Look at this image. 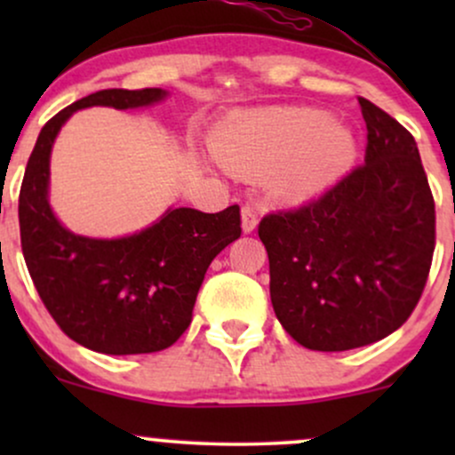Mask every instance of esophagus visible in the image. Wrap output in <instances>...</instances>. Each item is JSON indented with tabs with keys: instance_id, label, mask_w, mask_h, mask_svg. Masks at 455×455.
I'll list each match as a JSON object with an SVG mask.
<instances>
[{
	"instance_id": "esophagus-1",
	"label": "esophagus",
	"mask_w": 455,
	"mask_h": 455,
	"mask_svg": "<svg viewBox=\"0 0 455 455\" xmlns=\"http://www.w3.org/2000/svg\"><path fill=\"white\" fill-rule=\"evenodd\" d=\"M257 224H259V216H257V212H254V207H250V205L242 207V228H243V233H252L254 228H257Z\"/></svg>"
}]
</instances>
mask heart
<instances>
[{"instance_id": "heart-1", "label": "heart", "mask_w": 455, "mask_h": 455, "mask_svg": "<svg viewBox=\"0 0 455 455\" xmlns=\"http://www.w3.org/2000/svg\"><path fill=\"white\" fill-rule=\"evenodd\" d=\"M357 143L347 124L316 108L278 107L237 113L216 139V156L237 175L267 173V188L289 205L315 201L351 169Z\"/></svg>"}]
</instances>
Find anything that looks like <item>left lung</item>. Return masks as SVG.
I'll list each match as a JSON object with an SVG mask.
<instances>
[{
  "label": "left lung",
  "instance_id": "8db88e82",
  "mask_svg": "<svg viewBox=\"0 0 455 455\" xmlns=\"http://www.w3.org/2000/svg\"><path fill=\"white\" fill-rule=\"evenodd\" d=\"M363 164L316 201L259 224L271 306L310 351L383 340L419 301L435 252V198L415 139L365 98Z\"/></svg>",
  "mask_w": 455,
  "mask_h": 455
}]
</instances>
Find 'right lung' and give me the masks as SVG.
<instances>
[{"mask_svg": "<svg viewBox=\"0 0 455 455\" xmlns=\"http://www.w3.org/2000/svg\"><path fill=\"white\" fill-rule=\"evenodd\" d=\"M160 87L102 90L81 98L40 130L19 195L20 245L40 299L68 338L104 355L164 351L186 331L205 271L242 235L239 205L218 213L166 210L119 239L75 235L49 203L51 149L72 113L119 111L164 100Z\"/></svg>", "mask_w": 455, "mask_h": 455, "instance_id": "add662e5", "label": "right lung"}]
</instances>
